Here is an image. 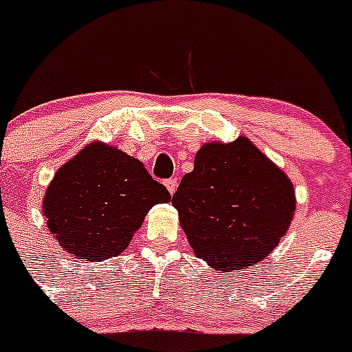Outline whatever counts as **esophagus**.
<instances>
[{
  "mask_svg": "<svg viewBox=\"0 0 352 352\" xmlns=\"http://www.w3.org/2000/svg\"><path fill=\"white\" fill-rule=\"evenodd\" d=\"M166 186H167V190H169V194H174L176 188H178V178L166 179Z\"/></svg>",
  "mask_w": 352,
  "mask_h": 352,
  "instance_id": "esophagus-1",
  "label": "esophagus"
}]
</instances>
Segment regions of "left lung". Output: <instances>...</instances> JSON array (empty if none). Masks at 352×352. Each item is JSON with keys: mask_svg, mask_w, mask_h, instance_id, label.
<instances>
[{"mask_svg": "<svg viewBox=\"0 0 352 352\" xmlns=\"http://www.w3.org/2000/svg\"><path fill=\"white\" fill-rule=\"evenodd\" d=\"M195 256L214 270L248 268L276 247L296 210L289 178L247 138L210 142L173 195Z\"/></svg>", "mask_w": 352, "mask_h": 352, "instance_id": "8db88e82", "label": "left lung"}]
</instances>
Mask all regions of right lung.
I'll list each match as a JSON object with an SVG mask.
<instances>
[{
    "label": "right lung",
    "instance_id": "obj_1",
    "mask_svg": "<svg viewBox=\"0 0 352 352\" xmlns=\"http://www.w3.org/2000/svg\"><path fill=\"white\" fill-rule=\"evenodd\" d=\"M169 201L142 162L95 142L56 173L43 214L65 250L96 263L125 250L146 213Z\"/></svg>",
    "mask_w": 352,
    "mask_h": 352
}]
</instances>
